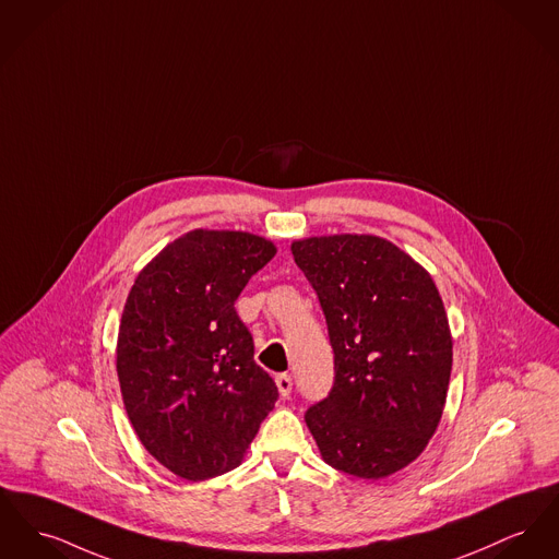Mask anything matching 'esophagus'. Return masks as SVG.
<instances>
[{
  "label": "esophagus",
  "instance_id": "obj_1",
  "mask_svg": "<svg viewBox=\"0 0 559 559\" xmlns=\"http://www.w3.org/2000/svg\"><path fill=\"white\" fill-rule=\"evenodd\" d=\"M276 386L281 396H289L292 389H294V378L289 373H278L276 376Z\"/></svg>",
  "mask_w": 559,
  "mask_h": 559
}]
</instances>
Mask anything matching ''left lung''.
<instances>
[{
	"label": "left lung",
	"mask_w": 559,
	"mask_h": 559,
	"mask_svg": "<svg viewBox=\"0 0 559 559\" xmlns=\"http://www.w3.org/2000/svg\"><path fill=\"white\" fill-rule=\"evenodd\" d=\"M292 253L325 312L335 369L306 425L333 468L389 477L425 452L445 407L452 333L437 285L371 234L310 236Z\"/></svg>",
	"instance_id": "1"
}]
</instances>
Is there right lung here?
Masks as SVG:
<instances>
[{"instance_id":"obj_1","label":"right lung","mask_w":559,"mask_h":559,"mask_svg":"<svg viewBox=\"0 0 559 559\" xmlns=\"http://www.w3.org/2000/svg\"><path fill=\"white\" fill-rule=\"evenodd\" d=\"M274 255L258 234L198 228L134 278L118 331L120 391L143 448L181 479L236 468L278 399L234 310Z\"/></svg>"}]
</instances>
